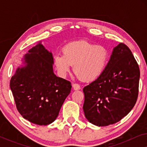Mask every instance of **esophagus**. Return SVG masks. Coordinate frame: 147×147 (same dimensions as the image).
I'll return each instance as SVG.
<instances>
[{"label": "esophagus", "instance_id": "1", "mask_svg": "<svg viewBox=\"0 0 147 147\" xmlns=\"http://www.w3.org/2000/svg\"><path fill=\"white\" fill-rule=\"evenodd\" d=\"M72 87H73L74 90H80V86L78 84H72Z\"/></svg>", "mask_w": 147, "mask_h": 147}]
</instances>
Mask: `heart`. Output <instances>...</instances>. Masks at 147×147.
Returning <instances> with one entry per match:
<instances>
[{"mask_svg": "<svg viewBox=\"0 0 147 147\" xmlns=\"http://www.w3.org/2000/svg\"><path fill=\"white\" fill-rule=\"evenodd\" d=\"M62 54L54 57V65L61 77H65L71 65L74 71L84 82H93L99 78L109 61V51L102 45H96L81 40L68 43Z\"/></svg>", "mask_w": 147, "mask_h": 147, "instance_id": "b5f03b06", "label": "heart"}]
</instances>
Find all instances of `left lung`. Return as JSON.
Listing matches in <instances>:
<instances>
[{"instance_id": "obj_1", "label": "left lung", "mask_w": 147, "mask_h": 147, "mask_svg": "<svg viewBox=\"0 0 147 147\" xmlns=\"http://www.w3.org/2000/svg\"><path fill=\"white\" fill-rule=\"evenodd\" d=\"M139 78V67L131 51L119 43L113 49L102 75L84 88L86 119L98 126L120 121L135 105Z\"/></svg>"}]
</instances>
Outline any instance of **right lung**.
<instances>
[{"instance_id":"right-lung-1","label":"right lung","mask_w":147,"mask_h":147,"mask_svg":"<svg viewBox=\"0 0 147 147\" xmlns=\"http://www.w3.org/2000/svg\"><path fill=\"white\" fill-rule=\"evenodd\" d=\"M53 63L51 52L38 42L24 55L10 82L18 111L38 125L55 121L71 92V83L54 74Z\"/></svg>"}]
</instances>
